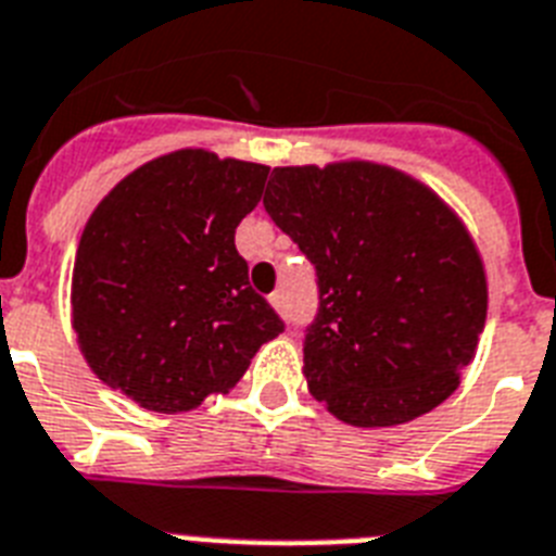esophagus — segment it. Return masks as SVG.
Wrapping results in <instances>:
<instances>
[{
	"instance_id": "34e87169",
	"label": "esophagus",
	"mask_w": 556,
	"mask_h": 556,
	"mask_svg": "<svg viewBox=\"0 0 556 556\" xmlns=\"http://www.w3.org/2000/svg\"><path fill=\"white\" fill-rule=\"evenodd\" d=\"M270 305L277 307L279 314H286V293H282V291L270 293Z\"/></svg>"
}]
</instances>
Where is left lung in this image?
<instances>
[{"label":"left lung","instance_id":"8db88e82","mask_svg":"<svg viewBox=\"0 0 556 556\" xmlns=\"http://www.w3.org/2000/svg\"><path fill=\"white\" fill-rule=\"evenodd\" d=\"M263 206L316 268L311 395L353 427H395L450 399L486 321L464 223L418 180L362 161L274 169Z\"/></svg>","mask_w":556,"mask_h":556}]
</instances>
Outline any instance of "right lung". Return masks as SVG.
Listing matches in <instances>:
<instances>
[{
  "label": "right lung",
  "instance_id": "1",
  "mask_svg": "<svg viewBox=\"0 0 556 556\" xmlns=\"http://www.w3.org/2000/svg\"><path fill=\"white\" fill-rule=\"evenodd\" d=\"M265 177L260 163L184 149L98 203L73 268V328L104 384L152 413H186L228 393L286 330L235 245Z\"/></svg>",
  "mask_w": 556,
  "mask_h": 556
}]
</instances>
